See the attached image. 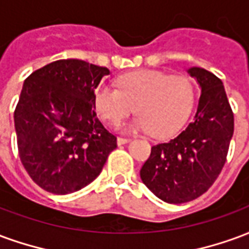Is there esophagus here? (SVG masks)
<instances>
[{
    "label": "esophagus",
    "instance_id": "34e87169",
    "mask_svg": "<svg viewBox=\"0 0 249 249\" xmlns=\"http://www.w3.org/2000/svg\"><path fill=\"white\" fill-rule=\"evenodd\" d=\"M126 142H129V139H123V137H117V145H124Z\"/></svg>",
    "mask_w": 249,
    "mask_h": 249
}]
</instances>
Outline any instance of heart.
I'll return each mask as SVG.
<instances>
[{"label": "heart", "mask_w": 249, "mask_h": 249, "mask_svg": "<svg viewBox=\"0 0 249 249\" xmlns=\"http://www.w3.org/2000/svg\"><path fill=\"white\" fill-rule=\"evenodd\" d=\"M116 85L98 84L93 92V107L104 121L116 124L133 110L135 104L139 114L120 126L124 132L171 137L187 123L195 104V87L185 76L139 71L119 77Z\"/></svg>", "instance_id": "obj_1"}]
</instances>
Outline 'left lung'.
Wrapping results in <instances>:
<instances>
[{
	"label": "left lung",
	"mask_w": 249,
	"mask_h": 249,
	"mask_svg": "<svg viewBox=\"0 0 249 249\" xmlns=\"http://www.w3.org/2000/svg\"><path fill=\"white\" fill-rule=\"evenodd\" d=\"M187 71L201 90L195 120L173 140L152 146L140 171L142 183L169 204L187 203L208 191L233 136V113L221 80L197 66Z\"/></svg>",
	"instance_id": "1"
}]
</instances>
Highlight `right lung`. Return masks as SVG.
<instances>
[{
	"instance_id": "add662e5",
	"label": "right lung",
	"mask_w": 249,
	"mask_h": 249,
	"mask_svg": "<svg viewBox=\"0 0 249 249\" xmlns=\"http://www.w3.org/2000/svg\"><path fill=\"white\" fill-rule=\"evenodd\" d=\"M109 73L105 66L69 58L25 80L14 112L19 159L48 192L68 195L87 187L117 146L93 107V92Z\"/></svg>"
}]
</instances>
